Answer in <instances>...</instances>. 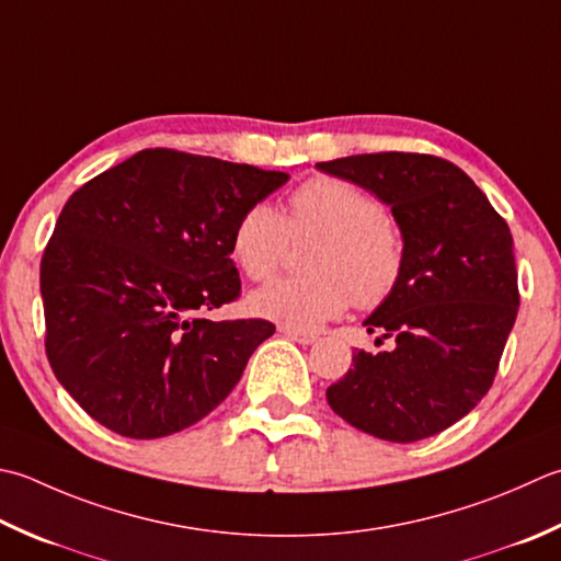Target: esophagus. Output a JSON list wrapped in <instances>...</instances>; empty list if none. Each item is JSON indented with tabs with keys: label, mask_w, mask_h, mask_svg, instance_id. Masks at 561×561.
<instances>
[{
	"label": "esophagus",
	"mask_w": 561,
	"mask_h": 561,
	"mask_svg": "<svg viewBox=\"0 0 561 561\" xmlns=\"http://www.w3.org/2000/svg\"><path fill=\"white\" fill-rule=\"evenodd\" d=\"M279 333H284L289 340H294V343H299V345H313L318 340L313 333H301V331H294V328H284V325L279 328Z\"/></svg>",
	"instance_id": "34e87169"
}]
</instances>
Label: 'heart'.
I'll return each instance as SVG.
<instances>
[{
	"label": "heart",
	"instance_id": "heart-1",
	"mask_svg": "<svg viewBox=\"0 0 561 561\" xmlns=\"http://www.w3.org/2000/svg\"><path fill=\"white\" fill-rule=\"evenodd\" d=\"M289 233L321 238L309 257L311 274L252 291L248 309L257 318L306 333L333 321L353 301L375 309L399 287L405 265L401 230L377 196L353 182L309 180L291 194L287 218L265 202L248 206L230 233V255L250 279H270L287 252Z\"/></svg>",
	"mask_w": 561,
	"mask_h": 561
}]
</instances>
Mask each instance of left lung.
Wrapping results in <instances>:
<instances>
[{"label":"left lung","mask_w":561,"mask_h":561,"mask_svg":"<svg viewBox=\"0 0 561 561\" xmlns=\"http://www.w3.org/2000/svg\"><path fill=\"white\" fill-rule=\"evenodd\" d=\"M316 168L387 204L405 248L399 287L362 323L393 347L355 353L325 399L379 440L443 433L486 397L518 316L511 230L486 194L443 158L371 152Z\"/></svg>","instance_id":"left-lung-1"}]
</instances>
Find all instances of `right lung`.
Here are the masks:
<instances>
[{"instance_id":"1","label":"right lung","mask_w":561,"mask_h":561,"mask_svg":"<svg viewBox=\"0 0 561 561\" xmlns=\"http://www.w3.org/2000/svg\"><path fill=\"white\" fill-rule=\"evenodd\" d=\"M287 172L140 150L77 190L41 260L46 355L65 391L134 440L202 421L274 333L208 321L238 299L230 233Z\"/></svg>"}]
</instances>
